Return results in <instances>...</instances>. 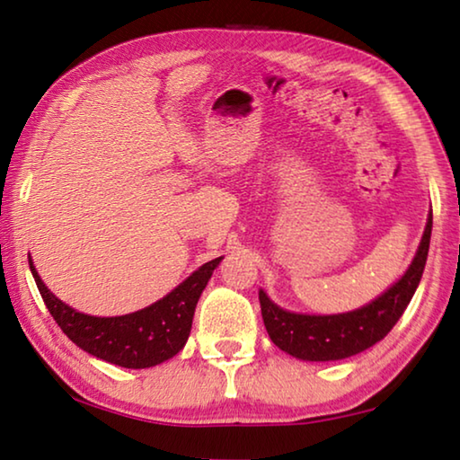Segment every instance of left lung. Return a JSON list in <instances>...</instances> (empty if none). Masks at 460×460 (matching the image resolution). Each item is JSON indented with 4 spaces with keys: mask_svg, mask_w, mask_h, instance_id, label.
I'll list each match as a JSON object with an SVG mask.
<instances>
[{
    "mask_svg": "<svg viewBox=\"0 0 460 460\" xmlns=\"http://www.w3.org/2000/svg\"><path fill=\"white\" fill-rule=\"evenodd\" d=\"M432 213L428 215L422 241L410 268L398 282L367 306L345 314H296L279 308L260 290L263 324L274 345L305 361H337L365 351L379 342L400 321L424 274L430 247Z\"/></svg>",
    "mask_w": 460,
    "mask_h": 460,
    "instance_id": "left-lung-1",
    "label": "left lung"
}]
</instances>
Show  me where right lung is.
Here are the masks:
<instances>
[{
	"label": "right lung",
	"mask_w": 460,
	"mask_h": 460,
	"mask_svg": "<svg viewBox=\"0 0 460 460\" xmlns=\"http://www.w3.org/2000/svg\"><path fill=\"white\" fill-rule=\"evenodd\" d=\"M221 260L223 258L207 261L164 298L137 313L123 316H91L76 313L75 308L58 300L44 286L32 258L28 255L30 271L36 279L44 305L62 332L89 355L128 369L154 367L168 361L186 345L192 329L194 308Z\"/></svg>",
	"instance_id": "obj_1"
}]
</instances>
